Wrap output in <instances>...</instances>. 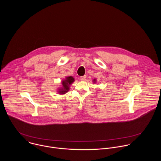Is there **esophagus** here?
<instances>
[{"mask_svg": "<svg viewBox=\"0 0 161 161\" xmlns=\"http://www.w3.org/2000/svg\"><path fill=\"white\" fill-rule=\"evenodd\" d=\"M80 79L82 81H85V80L87 79V76H86V75L82 76V77H80Z\"/></svg>", "mask_w": 161, "mask_h": 161, "instance_id": "1", "label": "esophagus"}]
</instances>
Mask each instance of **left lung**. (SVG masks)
<instances>
[{"label":"left lung","mask_w":161,"mask_h":161,"mask_svg":"<svg viewBox=\"0 0 161 161\" xmlns=\"http://www.w3.org/2000/svg\"><path fill=\"white\" fill-rule=\"evenodd\" d=\"M93 81H94V82H95L96 81V80H95V79H94V80H93Z\"/></svg>","instance_id":"obj_1"}]
</instances>
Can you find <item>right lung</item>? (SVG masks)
Wrapping results in <instances>:
<instances>
[{"instance_id":"1","label":"right lung","mask_w":161,"mask_h":161,"mask_svg":"<svg viewBox=\"0 0 161 161\" xmlns=\"http://www.w3.org/2000/svg\"><path fill=\"white\" fill-rule=\"evenodd\" d=\"M74 81V79L72 76L66 77V79L62 82L63 87L59 89V93L60 94H64L69 91V85Z\"/></svg>"}]
</instances>
